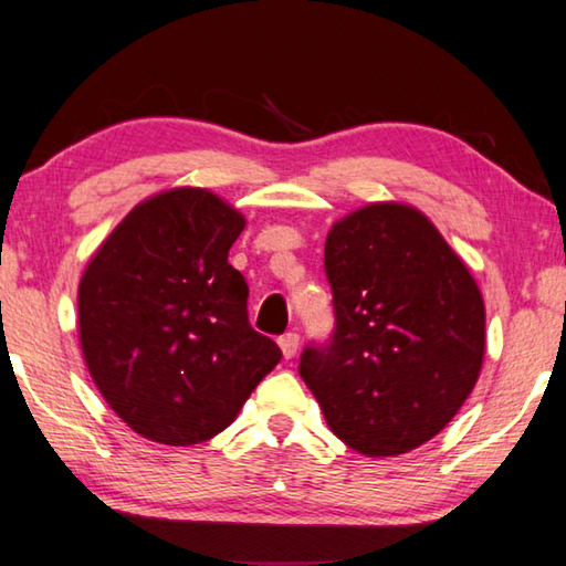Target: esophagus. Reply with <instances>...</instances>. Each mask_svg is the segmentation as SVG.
I'll return each instance as SVG.
<instances>
[{
	"label": "esophagus",
	"instance_id": "esophagus-1",
	"mask_svg": "<svg viewBox=\"0 0 566 566\" xmlns=\"http://www.w3.org/2000/svg\"><path fill=\"white\" fill-rule=\"evenodd\" d=\"M280 349L284 354V359H292L296 349H300V334L296 332H286L280 337Z\"/></svg>",
	"mask_w": 566,
	"mask_h": 566
}]
</instances>
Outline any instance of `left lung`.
<instances>
[{"label": "left lung", "mask_w": 566, "mask_h": 566, "mask_svg": "<svg viewBox=\"0 0 566 566\" xmlns=\"http://www.w3.org/2000/svg\"><path fill=\"white\" fill-rule=\"evenodd\" d=\"M324 272L334 332L300 375L354 452L424 444L472 395L484 359V300L467 264L415 207H361L329 229Z\"/></svg>", "instance_id": "left-lung-1"}]
</instances>
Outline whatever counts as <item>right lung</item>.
<instances>
[{
  "mask_svg": "<svg viewBox=\"0 0 566 566\" xmlns=\"http://www.w3.org/2000/svg\"><path fill=\"white\" fill-rule=\"evenodd\" d=\"M244 224L212 191H161L114 227L82 274L84 361L117 417L151 442L212 439L282 359L249 324V286L227 262Z\"/></svg>",
  "mask_w": 566,
  "mask_h": 566,
  "instance_id": "obj_1",
  "label": "right lung"
}]
</instances>
